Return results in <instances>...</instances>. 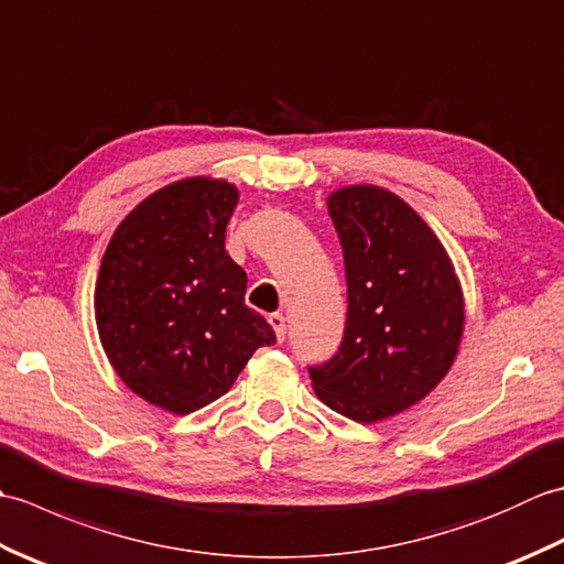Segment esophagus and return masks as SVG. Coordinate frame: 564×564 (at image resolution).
<instances>
[{"instance_id":"34e87169","label":"esophagus","mask_w":564,"mask_h":564,"mask_svg":"<svg viewBox=\"0 0 564 564\" xmlns=\"http://www.w3.org/2000/svg\"><path fill=\"white\" fill-rule=\"evenodd\" d=\"M269 325L275 332V339L283 341V337H285V317L281 313H273V315H269Z\"/></svg>"}]
</instances>
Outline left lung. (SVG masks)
Listing matches in <instances>:
<instances>
[{
	"mask_svg": "<svg viewBox=\"0 0 564 564\" xmlns=\"http://www.w3.org/2000/svg\"><path fill=\"white\" fill-rule=\"evenodd\" d=\"M349 310L339 354L310 368L317 398L361 424L422 402L446 378L465 327L446 247L410 203L373 184L332 191Z\"/></svg>",
	"mask_w": 564,
	"mask_h": 564,
	"instance_id": "8db88e82",
	"label": "left lung"
}]
</instances>
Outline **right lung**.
Wrapping results in <instances>:
<instances>
[{
    "mask_svg": "<svg viewBox=\"0 0 564 564\" xmlns=\"http://www.w3.org/2000/svg\"><path fill=\"white\" fill-rule=\"evenodd\" d=\"M239 191L188 176L130 210L104 251L94 315L128 390L172 414L218 400L275 334L245 305L247 273L225 251Z\"/></svg>",
    "mask_w": 564,
    "mask_h": 564,
    "instance_id": "right-lung-1",
    "label": "right lung"
}]
</instances>
